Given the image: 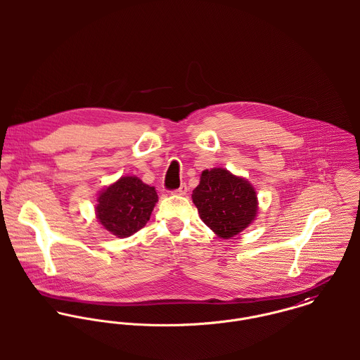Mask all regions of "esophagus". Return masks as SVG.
<instances>
[{
	"instance_id": "esophagus-1",
	"label": "esophagus",
	"mask_w": 360,
	"mask_h": 360,
	"mask_svg": "<svg viewBox=\"0 0 360 360\" xmlns=\"http://www.w3.org/2000/svg\"><path fill=\"white\" fill-rule=\"evenodd\" d=\"M186 193H187V186H186V184H181L179 188H176V190L172 191L173 195H184Z\"/></svg>"
}]
</instances>
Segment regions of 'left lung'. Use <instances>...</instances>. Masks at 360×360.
<instances>
[{"mask_svg":"<svg viewBox=\"0 0 360 360\" xmlns=\"http://www.w3.org/2000/svg\"><path fill=\"white\" fill-rule=\"evenodd\" d=\"M193 201L206 226L226 240L241 233L257 216L255 188L220 167L202 172Z\"/></svg>","mask_w":360,"mask_h":360,"instance_id":"left-lung-1","label":"left lung"}]
</instances>
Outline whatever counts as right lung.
I'll list each match as a JSON object with an SVG mask.
<instances>
[{"instance_id":"add662e5","label":"right lung","mask_w":360,"mask_h":360,"mask_svg":"<svg viewBox=\"0 0 360 360\" xmlns=\"http://www.w3.org/2000/svg\"><path fill=\"white\" fill-rule=\"evenodd\" d=\"M97 217L112 234L124 238L141 230L158 202L154 187L126 176L105 188L97 200Z\"/></svg>"}]
</instances>
